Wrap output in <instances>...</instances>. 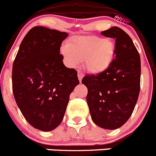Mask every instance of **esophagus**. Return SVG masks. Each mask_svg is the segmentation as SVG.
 Here are the masks:
<instances>
[{
	"label": "esophagus",
	"mask_w": 156,
	"mask_h": 156,
	"mask_svg": "<svg viewBox=\"0 0 156 156\" xmlns=\"http://www.w3.org/2000/svg\"><path fill=\"white\" fill-rule=\"evenodd\" d=\"M84 76V74L81 71H78V79H79V81L81 82V80H82V78H83Z\"/></svg>",
	"instance_id": "esophagus-1"
}]
</instances>
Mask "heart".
Listing matches in <instances>:
<instances>
[{
    "instance_id": "heart-1",
    "label": "heart",
    "mask_w": 156,
    "mask_h": 156,
    "mask_svg": "<svg viewBox=\"0 0 156 156\" xmlns=\"http://www.w3.org/2000/svg\"><path fill=\"white\" fill-rule=\"evenodd\" d=\"M115 52L113 40L95 36L73 38L61 49L64 61L70 67L83 61L86 71L92 74L106 71L113 63Z\"/></svg>"
}]
</instances>
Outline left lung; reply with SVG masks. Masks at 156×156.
Here are the masks:
<instances>
[{
  "mask_svg": "<svg viewBox=\"0 0 156 156\" xmlns=\"http://www.w3.org/2000/svg\"><path fill=\"white\" fill-rule=\"evenodd\" d=\"M101 34L115 39L113 63L104 72L85 75L81 82L88 88L87 103L94 123L115 130L128 120L137 103L141 59L132 40L120 28L114 26Z\"/></svg>",
  "mask_w": 156,
  "mask_h": 156,
  "instance_id": "left-lung-1",
  "label": "left lung"
}]
</instances>
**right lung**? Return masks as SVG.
I'll return each mask as SVG.
<instances>
[{"label": "right lung", "mask_w": 156, "mask_h": 156, "mask_svg": "<svg viewBox=\"0 0 156 156\" xmlns=\"http://www.w3.org/2000/svg\"><path fill=\"white\" fill-rule=\"evenodd\" d=\"M68 36L43 26L33 27L14 61V97L25 119L38 130L50 131L61 123L70 94L79 84L76 70L66 68L60 54Z\"/></svg>", "instance_id": "right-lung-1"}]
</instances>
